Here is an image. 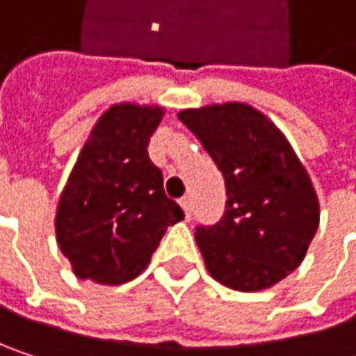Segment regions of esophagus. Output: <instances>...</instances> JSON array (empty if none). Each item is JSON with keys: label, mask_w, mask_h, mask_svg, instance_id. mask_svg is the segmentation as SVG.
<instances>
[{"label": "esophagus", "mask_w": 356, "mask_h": 356, "mask_svg": "<svg viewBox=\"0 0 356 356\" xmlns=\"http://www.w3.org/2000/svg\"><path fill=\"white\" fill-rule=\"evenodd\" d=\"M179 204H181V208H183V212H185V216L189 218V216H191V210H193V204H191V197H189V195H183V197L179 200Z\"/></svg>", "instance_id": "1"}]
</instances>
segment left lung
<instances>
[{"mask_svg": "<svg viewBox=\"0 0 356 356\" xmlns=\"http://www.w3.org/2000/svg\"><path fill=\"white\" fill-rule=\"evenodd\" d=\"M179 119L225 177L227 206L195 241L214 280L261 291L303 261L318 231L320 204L309 175L282 131L243 103L185 108Z\"/></svg>", "mask_w": 356, "mask_h": 356, "instance_id": "1", "label": "left lung"}]
</instances>
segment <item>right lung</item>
Instances as JSON below:
<instances>
[{
	"instance_id": "1",
	"label": "right lung",
	"mask_w": 356,
	"mask_h": 356,
	"mask_svg": "<svg viewBox=\"0 0 356 356\" xmlns=\"http://www.w3.org/2000/svg\"><path fill=\"white\" fill-rule=\"evenodd\" d=\"M163 108L113 105L95 125L59 197L55 233L82 280L123 284L144 272L167 227L185 214L167 197L148 142Z\"/></svg>"
}]
</instances>
